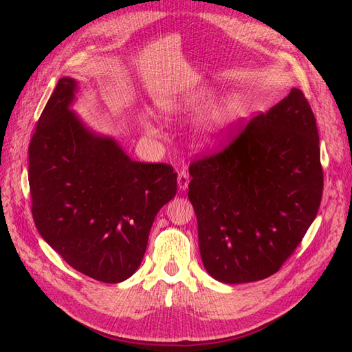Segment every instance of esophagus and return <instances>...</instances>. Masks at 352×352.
Instances as JSON below:
<instances>
[{"instance_id": "obj_1", "label": "esophagus", "mask_w": 352, "mask_h": 352, "mask_svg": "<svg viewBox=\"0 0 352 352\" xmlns=\"http://www.w3.org/2000/svg\"><path fill=\"white\" fill-rule=\"evenodd\" d=\"M177 182H178V188H180V190H186L189 188V174L186 170H180L178 172V177H177Z\"/></svg>"}]
</instances>
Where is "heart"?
Instances as JSON below:
<instances>
[{
	"label": "heart",
	"mask_w": 352,
	"mask_h": 352,
	"mask_svg": "<svg viewBox=\"0 0 352 352\" xmlns=\"http://www.w3.org/2000/svg\"><path fill=\"white\" fill-rule=\"evenodd\" d=\"M213 92L212 91H201L197 94H192L184 96L182 100H177L174 102H169L166 111L172 116H197L203 113L206 109L210 107L213 101ZM242 113V102L237 96H230V98L222 104V106L214 111V115L208 119L204 125L203 133H201V145L207 148H214L223 144L230 136L231 129H233L234 122ZM144 129L151 136L159 138L160 130L149 122L144 121Z\"/></svg>",
	"instance_id": "b5f03b06"
}]
</instances>
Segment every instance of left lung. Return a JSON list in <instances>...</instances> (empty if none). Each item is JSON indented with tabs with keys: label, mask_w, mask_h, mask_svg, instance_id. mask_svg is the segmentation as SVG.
<instances>
[{
	"label": "left lung",
	"mask_w": 352,
	"mask_h": 352,
	"mask_svg": "<svg viewBox=\"0 0 352 352\" xmlns=\"http://www.w3.org/2000/svg\"><path fill=\"white\" fill-rule=\"evenodd\" d=\"M206 271L227 284L275 274L315 221L324 189L316 119L300 89L221 153L189 168Z\"/></svg>",
	"instance_id": "1"
}]
</instances>
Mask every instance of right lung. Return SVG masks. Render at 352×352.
<instances>
[{"label":"right lung","instance_id":"right-lung-1","mask_svg":"<svg viewBox=\"0 0 352 352\" xmlns=\"http://www.w3.org/2000/svg\"><path fill=\"white\" fill-rule=\"evenodd\" d=\"M78 83L63 77L28 146L33 219L43 241L78 272L121 283L138 271L157 213L177 193L164 163L131 160L76 111Z\"/></svg>","mask_w":352,"mask_h":352}]
</instances>
